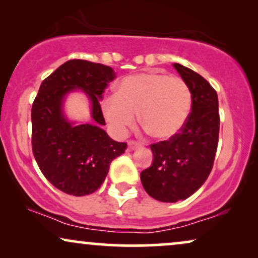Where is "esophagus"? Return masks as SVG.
<instances>
[{
    "instance_id": "esophagus-1",
    "label": "esophagus",
    "mask_w": 258,
    "mask_h": 258,
    "mask_svg": "<svg viewBox=\"0 0 258 258\" xmlns=\"http://www.w3.org/2000/svg\"><path fill=\"white\" fill-rule=\"evenodd\" d=\"M141 146V144L139 143V142H136V141H128V148L130 150H134V149H136V148H139Z\"/></svg>"
}]
</instances>
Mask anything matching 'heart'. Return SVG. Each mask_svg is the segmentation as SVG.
I'll use <instances>...</instances> for the list:
<instances>
[{"mask_svg":"<svg viewBox=\"0 0 258 258\" xmlns=\"http://www.w3.org/2000/svg\"><path fill=\"white\" fill-rule=\"evenodd\" d=\"M192 94L184 80L161 73H141L125 77L116 96L103 102L104 117L111 128L124 134L140 123L151 136L168 140L181 132L191 111Z\"/></svg>","mask_w":258,"mask_h":258,"instance_id":"obj_1","label":"heart"}]
</instances>
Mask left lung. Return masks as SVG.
<instances>
[{"label":"left lung","mask_w":258,"mask_h":258,"mask_svg":"<svg viewBox=\"0 0 258 258\" xmlns=\"http://www.w3.org/2000/svg\"><path fill=\"white\" fill-rule=\"evenodd\" d=\"M172 66L191 90V111L177 135L150 144L153 164L141 172L148 195L170 203L188 199L207 181L220 134L216 90L194 70L179 63Z\"/></svg>","instance_id":"left-lung-1"}]
</instances>
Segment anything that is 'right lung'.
<instances>
[{
    "label": "right lung",
    "instance_id": "obj_1",
    "mask_svg": "<svg viewBox=\"0 0 258 258\" xmlns=\"http://www.w3.org/2000/svg\"><path fill=\"white\" fill-rule=\"evenodd\" d=\"M115 77L108 66L70 59L41 83L31 108L33 154L44 177L63 192L84 196L96 191L111 161L126 149V143L111 140L100 126L105 124L102 94ZM75 89L90 97L93 123L75 126L62 115V100Z\"/></svg>",
    "mask_w": 258,
    "mask_h": 258
}]
</instances>
